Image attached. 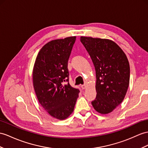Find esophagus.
<instances>
[{
	"mask_svg": "<svg viewBox=\"0 0 148 148\" xmlns=\"http://www.w3.org/2000/svg\"><path fill=\"white\" fill-rule=\"evenodd\" d=\"M81 87H82V89H85V88H86V85L85 84H84V85H81Z\"/></svg>",
	"mask_w": 148,
	"mask_h": 148,
	"instance_id": "1",
	"label": "esophagus"
}]
</instances>
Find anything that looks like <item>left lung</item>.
<instances>
[{
	"label": "left lung",
	"mask_w": 148,
	"mask_h": 148,
	"mask_svg": "<svg viewBox=\"0 0 148 148\" xmlns=\"http://www.w3.org/2000/svg\"><path fill=\"white\" fill-rule=\"evenodd\" d=\"M96 71V99L92 102L101 114L110 113L123 101L129 84L130 67L124 52L110 39L81 36Z\"/></svg>",
	"instance_id": "8db88e82"
}]
</instances>
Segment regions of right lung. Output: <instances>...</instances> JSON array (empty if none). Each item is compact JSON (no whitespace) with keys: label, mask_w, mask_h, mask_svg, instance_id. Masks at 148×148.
Wrapping results in <instances>:
<instances>
[{"label":"right lung","mask_w":148,"mask_h":148,"mask_svg":"<svg viewBox=\"0 0 148 148\" xmlns=\"http://www.w3.org/2000/svg\"><path fill=\"white\" fill-rule=\"evenodd\" d=\"M76 36L46 43L39 51L32 70L33 86L38 101L53 117L64 120L73 112L78 89L68 83V61ZM64 82H68L64 84Z\"/></svg>","instance_id":"right-lung-1"}]
</instances>
